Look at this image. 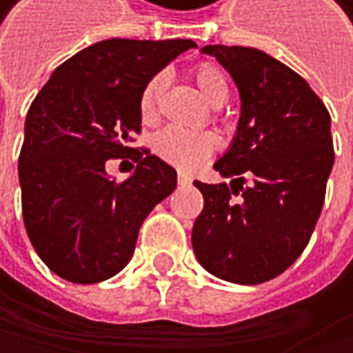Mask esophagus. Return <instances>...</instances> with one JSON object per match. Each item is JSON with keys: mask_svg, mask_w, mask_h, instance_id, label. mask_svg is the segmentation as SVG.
<instances>
[{"mask_svg": "<svg viewBox=\"0 0 353 353\" xmlns=\"http://www.w3.org/2000/svg\"><path fill=\"white\" fill-rule=\"evenodd\" d=\"M190 182H192V180L188 178L186 173H180V175H178V184H180V186H188Z\"/></svg>", "mask_w": 353, "mask_h": 353, "instance_id": "34e87169", "label": "esophagus"}]
</instances>
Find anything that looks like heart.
I'll list each match as a JSON object with an SVG mask.
<instances>
[{"instance_id":"heart-1","label":"heart","mask_w":353,"mask_h":353,"mask_svg":"<svg viewBox=\"0 0 353 353\" xmlns=\"http://www.w3.org/2000/svg\"><path fill=\"white\" fill-rule=\"evenodd\" d=\"M194 80H196L201 92L205 94L212 103L220 105L226 101L228 82H226V76L218 65L199 63L196 70H194ZM165 82H167L165 74L159 72L141 88L139 112H141L143 120H152L157 116V105L161 99V92L165 88ZM216 145H218V139L214 133H210V131H186L180 127H167L152 137L154 154L159 159H163L165 163L178 167V169H184V171L196 169L216 150Z\"/></svg>"}]
</instances>
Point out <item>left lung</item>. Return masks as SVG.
<instances>
[{
    "label": "left lung",
    "mask_w": 353,
    "mask_h": 353,
    "mask_svg": "<svg viewBox=\"0 0 353 353\" xmlns=\"http://www.w3.org/2000/svg\"><path fill=\"white\" fill-rule=\"evenodd\" d=\"M239 88L237 135L214 165L228 184L194 186L203 212L192 250L203 269L233 283H263L307 248L334 163L330 114L288 65L245 46H205Z\"/></svg>",
    "instance_id": "obj_1"
}]
</instances>
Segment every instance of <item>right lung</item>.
<instances>
[{
  "instance_id": "add662e5",
  "label": "right lung",
  "mask_w": 353,
  "mask_h": 353,
  "mask_svg": "<svg viewBox=\"0 0 353 353\" xmlns=\"http://www.w3.org/2000/svg\"><path fill=\"white\" fill-rule=\"evenodd\" d=\"M194 46L103 39L59 65L33 99L19 157L23 220L37 256L59 277L97 283L123 271L141 222L175 190V169L129 143L141 131L145 82ZM127 154L136 173L116 183L105 163Z\"/></svg>"
}]
</instances>
